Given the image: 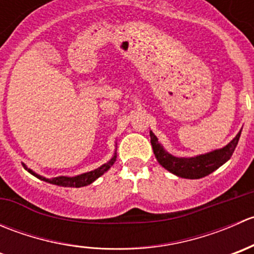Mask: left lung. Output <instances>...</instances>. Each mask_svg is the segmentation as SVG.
<instances>
[{
	"mask_svg": "<svg viewBox=\"0 0 254 254\" xmlns=\"http://www.w3.org/2000/svg\"><path fill=\"white\" fill-rule=\"evenodd\" d=\"M240 136L241 131L225 147L207 152L205 155H199L195 157H176V156L168 153L158 142L156 135L150 131L151 145H152L153 153H155L158 163L173 175L188 179L203 178L217 170L225 162H227L236 148Z\"/></svg>",
	"mask_w": 254,
	"mask_h": 254,
	"instance_id": "left-lung-1",
	"label": "left lung"
}]
</instances>
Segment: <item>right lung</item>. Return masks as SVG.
<instances>
[{"label": "right lung", "mask_w": 254, "mask_h": 254, "mask_svg": "<svg viewBox=\"0 0 254 254\" xmlns=\"http://www.w3.org/2000/svg\"><path fill=\"white\" fill-rule=\"evenodd\" d=\"M115 160H117V152L114 153V156L108 161L107 163L102 165L101 167H98L97 170L91 171V172H87L83 173V175H79V176H75V177H65V176H60V177H55V178H45V177H42L39 175H37L35 172H33L30 168H28L24 163H22L24 170H27L30 175H33L37 178L42 179V181L48 182V183L51 184H56V186H60V187H68V188H79V187H86L88 184L93 183L97 178H99L103 173H106L109 168L114 165Z\"/></svg>", "instance_id": "right-lung-1"}]
</instances>
